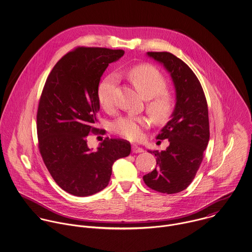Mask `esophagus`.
Masks as SVG:
<instances>
[{"instance_id":"obj_1","label":"esophagus","mask_w":252,"mask_h":252,"mask_svg":"<svg viewBox=\"0 0 252 252\" xmlns=\"http://www.w3.org/2000/svg\"><path fill=\"white\" fill-rule=\"evenodd\" d=\"M131 149H132V153H134V154H138V153L144 152V150L142 148H140L139 146H137V145H132Z\"/></svg>"}]
</instances>
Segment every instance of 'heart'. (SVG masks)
I'll return each instance as SVG.
<instances>
[{
    "mask_svg": "<svg viewBox=\"0 0 252 252\" xmlns=\"http://www.w3.org/2000/svg\"><path fill=\"white\" fill-rule=\"evenodd\" d=\"M126 76L143 97L148 99L147 111L158 124L167 122L174 108L172 96L165 91L167 82L162 73L153 65L138 64L126 71ZM118 84V76L109 74L97 86L96 94L100 106L110 111L114 107V90ZM146 118L135 115H126L118 119L113 128L119 135L136 141L143 137V129L148 126Z\"/></svg>",
    "mask_w": 252,
    "mask_h": 252,
    "instance_id": "b5f03b06",
    "label": "heart"
}]
</instances>
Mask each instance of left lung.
<instances>
[{
    "label": "left lung",
    "mask_w": 252,
    "mask_h": 252,
    "mask_svg": "<svg viewBox=\"0 0 252 252\" xmlns=\"http://www.w3.org/2000/svg\"><path fill=\"white\" fill-rule=\"evenodd\" d=\"M163 63L176 88L177 103L172 119L158 139L169 140L165 151H150L157 157L156 169L143 177L152 189L173 194L186 189L195 178L210 139L207 99L195 73L169 52H148Z\"/></svg>",
    "instance_id": "8db88e82"
}]
</instances>
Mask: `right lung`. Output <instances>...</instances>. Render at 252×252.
<instances>
[{
  "mask_svg": "<svg viewBox=\"0 0 252 252\" xmlns=\"http://www.w3.org/2000/svg\"><path fill=\"white\" fill-rule=\"evenodd\" d=\"M122 49L77 46L62 57L49 73L38 101L36 132L43 162L57 185L75 196L93 195L108 186L113 163L130 154L126 140L105 137L96 151L89 135L104 134L95 126L96 90Z\"/></svg>",
  "mask_w": 252,
  "mask_h": 252,
  "instance_id": "add662e5",
  "label": "right lung"
}]
</instances>
